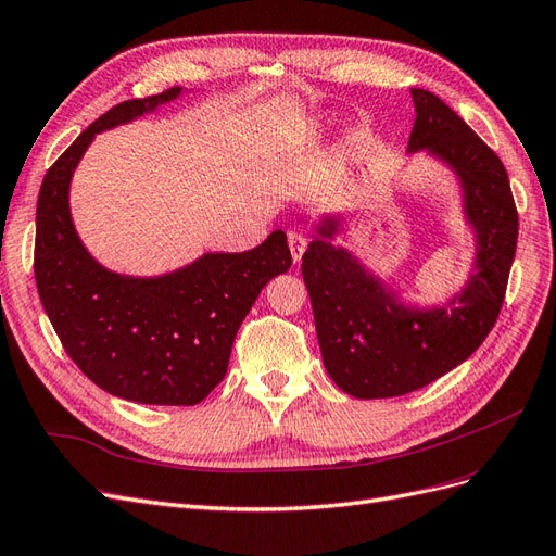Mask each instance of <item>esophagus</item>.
Returning <instances> with one entry per match:
<instances>
[{
    "label": "esophagus",
    "instance_id": "1",
    "mask_svg": "<svg viewBox=\"0 0 556 556\" xmlns=\"http://www.w3.org/2000/svg\"><path fill=\"white\" fill-rule=\"evenodd\" d=\"M288 243H290V252H292L294 264H299L301 257H304L306 245H308L306 233H304V231H290V233H288Z\"/></svg>",
    "mask_w": 556,
    "mask_h": 556
}]
</instances>
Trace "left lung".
I'll return each instance as SVG.
<instances>
[{"label": "left lung", "instance_id": "1", "mask_svg": "<svg viewBox=\"0 0 556 556\" xmlns=\"http://www.w3.org/2000/svg\"><path fill=\"white\" fill-rule=\"evenodd\" d=\"M415 125L408 153L425 150L457 176L476 237L473 274L439 306L406 304L390 285L333 245L341 215H325L301 262L315 331L331 380L355 399L419 390L466 362L492 331L517 248V208L494 150L429 90H410Z\"/></svg>", "mask_w": 556, "mask_h": 556}]
</instances>
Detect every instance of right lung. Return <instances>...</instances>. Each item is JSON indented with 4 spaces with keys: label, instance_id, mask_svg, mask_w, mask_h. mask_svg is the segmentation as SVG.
I'll list each match as a JSON object with an SVG mask.
<instances>
[{
    "label": "right lung",
    "instance_id": "right-lung-1",
    "mask_svg": "<svg viewBox=\"0 0 556 556\" xmlns=\"http://www.w3.org/2000/svg\"><path fill=\"white\" fill-rule=\"evenodd\" d=\"M169 88L106 111L43 176L37 201L35 278L66 355L104 392L148 406H194L220 384L233 339L264 285L288 271L285 231L245 252H206L155 278L109 271L78 239L70 188L99 131L178 99Z\"/></svg>",
    "mask_w": 556,
    "mask_h": 556
}]
</instances>
